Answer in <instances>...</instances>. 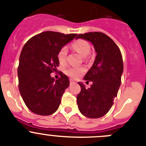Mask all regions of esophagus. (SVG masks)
Listing matches in <instances>:
<instances>
[{
	"mask_svg": "<svg viewBox=\"0 0 146 146\" xmlns=\"http://www.w3.org/2000/svg\"><path fill=\"white\" fill-rule=\"evenodd\" d=\"M70 84H76V81L73 79H70Z\"/></svg>",
	"mask_w": 146,
	"mask_h": 146,
	"instance_id": "1",
	"label": "esophagus"
}]
</instances>
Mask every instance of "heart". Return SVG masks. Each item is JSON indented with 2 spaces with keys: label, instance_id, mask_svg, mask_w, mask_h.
I'll use <instances>...</instances> for the list:
<instances>
[{
  "label": "heart",
  "instance_id": "heart-1",
  "mask_svg": "<svg viewBox=\"0 0 146 146\" xmlns=\"http://www.w3.org/2000/svg\"><path fill=\"white\" fill-rule=\"evenodd\" d=\"M72 48L77 51L80 54L86 57L91 51V47L87 41L82 39H79L74 41L72 44ZM68 48L66 46L62 47L57 54V59L61 64H64L66 62ZM84 72V69L81 67H70L66 70V73L72 78H78Z\"/></svg>",
  "mask_w": 146,
  "mask_h": 146
}]
</instances>
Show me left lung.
<instances>
[{
    "mask_svg": "<svg viewBox=\"0 0 146 146\" xmlns=\"http://www.w3.org/2000/svg\"><path fill=\"white\" fill-rule=\"evenodd\" d=\"M78 38L91 42L97 55L84 78L92 84L86 88L82 82H78L81 92L77 95V104L84 116L98 119L108 112L117 96L124 70L122 56L113 40L102 33L79 34Z\"/></svg>",
    "mask_w": 146,
    "mask_h": 146,
    "instance_id": "1",
    "label": "left lung"
}]
</instances>
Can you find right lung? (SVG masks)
Instances as JSON below:
<instances>
[{"label": "right lung", "instance_id": "obj_1", "mask_svg": "<svg viewBox=\"0 0 146 146\" xmlns=\"http://www.w3.org/2000/svg\"><path fill=\"white\" fill-rule=\"evenodd\" d=\"M76 35L46 31L31 38L22 48L17 70L19 89L26 106L34 113L52 115L58 109L70 81L62 73L57 80L51 73L60 64V48Z\"/></svg>", "mask_w": 146, "mask_h": 146}]
</instances>
